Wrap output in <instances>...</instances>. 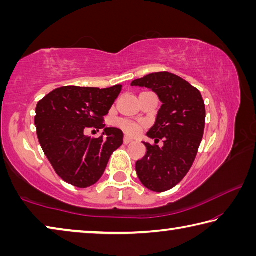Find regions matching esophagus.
<instances>
[{
    "instance_id": "34e87169",
    "label": "esophagus",
    "mask_w": 256,
    "mask_h": 256,
    "mask_svg": "<svg viewBox=\"0 0 256 256\" xmlns=\"http://www.w3.org/2000/svg\"><path fill=\"white\" fill-rule=\"evenodd\" d=\"M133 140L131 138H128V136H124V144H131Z\"/></svg>"
}]
</instances>
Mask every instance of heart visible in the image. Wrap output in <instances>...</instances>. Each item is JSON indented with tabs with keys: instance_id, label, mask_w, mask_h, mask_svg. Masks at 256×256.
Returning <instances> with one entry per match:
<instances>
[{
	"instance_id": "1",
	"label": "heart",
	"mask_w": 256,
	"mask_h": 256,
	"mask_svg": "<svg viewBox=\"0 0 256 256\" xmlns=\"http://www.w3.org/2000/svg\"><path fill=\"white\" fill-rule=\"evenodd\" d=\"M116 125H118V128H123L125 132H128V134H136L138 133V128H140V125L136 124V123H132V122H128V120H118L116 122Z\"/></svg>"
}]
</instances>
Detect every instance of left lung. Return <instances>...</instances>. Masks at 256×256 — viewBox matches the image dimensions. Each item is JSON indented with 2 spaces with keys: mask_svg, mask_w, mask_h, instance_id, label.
I'll use <instances>...</instances> for the list:
<instances>
[{
  "mask_svg": "<svg viewBox=\"0 0 256 256\" xmlns=\"http://www.w3.org/2000/svg\"><path fill=\"white\" fill-rule=\"evenodd\" d=\"M131 86L151 89L162 102L146 133L154 144L144 142L146 154L136 162V170L146 188L164 192L184 178L196 157L204 132V102L196 88L170 72L151 73ZM159 140L162 147L156 144Z\"/></svg>",
  "mask_w": 256,
  "mask_h": 256,
  "instance_id": "left-lung-1",
  "label": "left lung"
}]
</instances>
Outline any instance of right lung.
Instances as JSON below:
<instances>
[{
  "label": "right lung",
  "instance_id": "obj_1",
  "mask_svg": "<svg viewBox=\"0 0 256 256\" xmlns=\"http://www.w3.org/2000/svg\"><path fill=\"white\" fill-rule=\"evenodd\" d=\"M122 90L66 86L38 102L34 116L37 136L54 170L76 188H89L100 180L112 154L123 144V132L105 128L104 116ZM104 128L97 139L88 137L90 128Z\"/></svg>",
  "mask_w": 256,
  "mask_h": 256
}]
</instances>
